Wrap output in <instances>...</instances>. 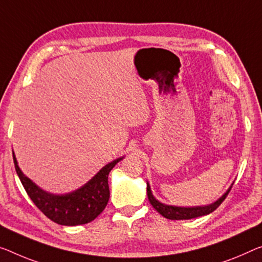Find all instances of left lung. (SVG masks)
Instances as JSON below:
<instances>
[{"mask_svg":"<svg viewBox=\"0 0 262 262\" xmlns=\"http://www.w3.org/2000/svg\"><path fill=\"white\" fill-rule=\"evenodd\" d=\"M232 186L228 188V191L225 193V194L219 198L215 203H213L211 205H207V206H195V207H178V206H171V205H165L162 204L160 201L157 200L154 195H152L150 185L147 184V198L150 200V203L152 205V207L165 216L166 219L170 220H187V219H193L196 218V216H201V215H207L212 213L213 211H215L218 208L221 203L226 199L227 194L231 191Z\"/></svg>","mask_w":262,"mask_h":262,"instance_id":"1","label":"left lung"}]
</instances>
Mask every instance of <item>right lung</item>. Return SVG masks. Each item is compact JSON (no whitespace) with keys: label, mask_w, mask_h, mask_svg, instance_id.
Segmentation results:
<instances>
[{"label":"right lung","mask_w":262,"mask_h":262,"mask_svg":"<svg viewBox=\"0 0 262 262\" xmlns=\"http://www.w3.org/2000/svg\"><path fill=\"white\" fill-rule=\"evenodd\" d=\"M13 158L16 173L24 190L38 210L56 224L77 226L95 220L104 211L110 198L107 176L124 157L105 165L94 178L78 190L61 195L51 194L39 188L19 170L14 152Z\"/></svg>","instance_id":"right-lung-1"}]
</instances>
